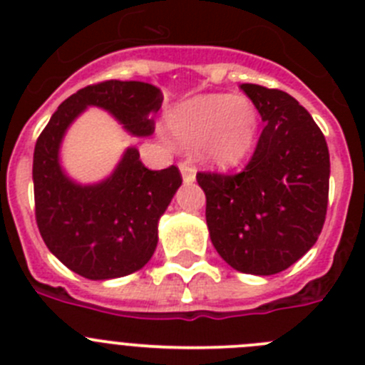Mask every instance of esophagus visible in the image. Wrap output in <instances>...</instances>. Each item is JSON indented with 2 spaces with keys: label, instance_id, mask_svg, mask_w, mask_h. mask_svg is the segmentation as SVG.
Returning a JSON list of instances; mask_svg holds the SVG:
<instances>
[{
  "label": "esophagus",
  "instance_id": "esophagus-1",
  "mask_svg": "<svg viewBox=\"0 0 365 365\" xmlns=\"http://www.w3.org/2000/svg\"><path fill=\"white\" fill-rule=\"evenodd\" d=\"M179 170H180V175H182V180H185L186 185H190V182L195 180V168L190 166L188 163H180Z\"/></svg>",
  "mask_w": 365,
  "mask_h": 365
}]
</instances>
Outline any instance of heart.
<instances>
[{
	"mask_svg": "<svg viewBox=\"0 0 365 365\" xmlns=\"http://www.w3.org/2000/svg\"><path fill=\"white\" fill-rule=\"evenodd\" d=\"M168 128L180 146L205 144V159L228 170L252 151L259 115L247 96L202 95L177 106L168 115Z\"/></svg>",
	"mask_w": 365,
	"mask_h": 365,
	"instance_id": "heart-1",
	"label": "heart"
}]
</instances>
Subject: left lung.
<instances>
[{"label": "left lung", "instance_id": "left-lung-1", "mask_svg": "<svg viewBox=\"0 0 365 365\" xmlns=\"http://www.w3.org/2000/svg\"><path fill=\"white\" fill-rule=\"evenodd\" d=\"M265 128L241 173L199 172L212 245L232 269L270 276L316 243L329 197V150L309 111L289 93L243 83Z\"/></svg>", "mask_w": 365, "mask_h": 365}]
</instances>
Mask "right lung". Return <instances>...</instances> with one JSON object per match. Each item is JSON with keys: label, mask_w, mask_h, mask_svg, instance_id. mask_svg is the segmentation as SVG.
<instances>
[{"label": "right lung", "mask_w": 365, "mask_h": 365, "mask_svg": "<svg viewBox=\"0 0 365 365\" xmlns=\"http://www.w3.org/2000/svg\"><path fill=\"white\" fill-rule=\"evenodd\" d=\"M163 93L151 83L108 80L63 100L36 140L32 160L36 222L45 245L87 279L122 278L143 269L159 241V219L182 177L175 166L148 170L128 148L108 179L80 185L63 172L60 146L67 128L89 106L117 118L128 133L148 137Z\"/></svg>", "instance_id": "right-lung-1"}]
</instances>
